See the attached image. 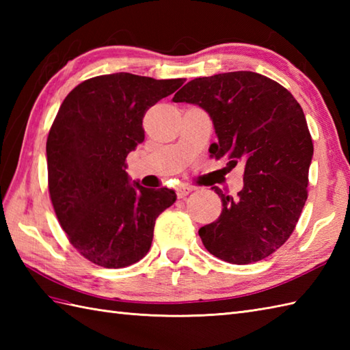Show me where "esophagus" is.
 I'll use <instances>...</instances> for the list:
<instances>
[{"label": "esophagus", "mask_w": 350, "mask_h": 350, "mask_svg": "<svg viewBox=\"0 0 350 350\" xmlns=\"http://www.w3.org/2000/svg\"><path fill=\"white\" fill-rule=\"evenodd\" d=\"M189 192H192V188L187 187V185H180V187L176 188V194L179 198H185L189 194Z\"/></svg>", "instance_id": "34e87169"}]
</instances>
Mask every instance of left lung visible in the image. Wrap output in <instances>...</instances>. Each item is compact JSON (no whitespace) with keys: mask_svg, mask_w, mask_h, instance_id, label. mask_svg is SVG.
Masks as SVG:
<instances>
[{"mask_svg":"<svg viewBox=\"0 0 350 350\" xmlns=\"http://www.w3.org/2000/svg\"><path fill=\"white\" fill-rule=\"evenodd\" d=\"M211 116L218 143L212 156L243 163V188L222 194L219 218L198 230L206 250L248 265L273 254L293 233L307 202L313 141L301 105L287 88L241 70L196 78L174 94Z\"/></svg>","mask_w":350,"mask_h":350,"instance_id":"8db88e82","label":"left lung"}]
</instances>
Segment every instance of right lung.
I'll use <instances>...</instances> for the list:
<instances>
[{"mask_svg":"<svg viewBox=\"0 0 350 350\" xmlns=\"http://www.w3.org/2000/svg\"><path fill=\"white\" fill-rule=\"evenodd\" d=\"M185 79L113 73L66 96L46 141L48 188L69 242L92 263L118 269L139 262L154 221L176 202L168 188L129 183L126 158L144 141L143 117Z\"/></svg>","mask_w":350,"mask_h":350,"instance_id":"right-lung-1","label":"right lung"}]
</instances>
